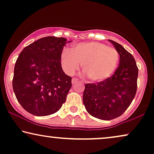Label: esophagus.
I'll use <instances>...</instances> for the list:
<instances>
[{"label":"esophagus","mask_w":154,"mask_h":154,"mask_svg":"<svg viewBox=\"0 0 154 154\" xmlns=\"http://www.w3.org/2000/svg\"><path fill=\"white\" fill-rule=\"evenodd\" d=\"M78 81H79V79H77V78H72V84H76Z\"/></svg>","instance_id":"34e87169"}]
</instances>
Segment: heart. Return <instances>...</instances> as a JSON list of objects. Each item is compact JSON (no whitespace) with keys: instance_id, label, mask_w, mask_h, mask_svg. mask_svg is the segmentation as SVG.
<instances>
[{"instance_id":"b5f03b06","label":"heart","mask_w":154,"mask_h":154,"mask_svg":"<svg viewBox=\"0 0 154 154\" xmlns=\"http://www.w3.org/2000/svg\"><path fill=\"white\" fill-rule=\"evenodd\" d=\"M119 56L116 49L98 42L79 43L72 51L65 49L61 65L68 75H72L82 63V70L94 82H102L113 75Z\"/></svg>"}]
</instances>
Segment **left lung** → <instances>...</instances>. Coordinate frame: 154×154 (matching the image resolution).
<instances>
[{
    "instance_id": "1",
    "label": "left lung",
    "mask_w": 154,
    "mask_h": 154,
    "mask_svg": "<svg viewBox=\"0 0 154 154\" xmlns=\"http://www.w3.org/2000/svg\"><path fill=\"white\" fill-rule=\"evenodd\" d=\"M120 56L112 76L95 84H86L83 103L88 114L109 121L120 116L131 105L137 91L138 68L133 55L120 44L109 40Z\"/></svg>"
}]
</instances>
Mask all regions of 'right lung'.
I'll return each instance as SVG.
<instances>
[{
    "mask_svg": "<svg viewBox=\"0 0 154 154\" xmlns=\"http://www.w3.org/2000/svg\"><path fill=\"white\" fill-rule=\"evenodd\" d=\"M71 41L48 36L23 48L14 66L12 87L17 100L35 116L58 112L72 87L61 67L63 47Z\"/></svg>",
    "mask_w": 154,
    "mask_h": 154,
    "instance_id": "obj_1",
    "label": "right lung"
}]
</instances>
